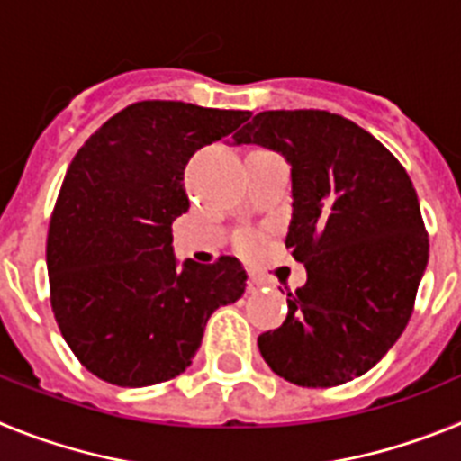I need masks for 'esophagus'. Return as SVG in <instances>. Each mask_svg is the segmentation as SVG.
Returning a JSON list of instances; mask_svg holds the SVG:
<instances>
[{
    "label": "esophagus",
    "mask_w": 461,
    "mask_h": 461,
    "mask_svg": "<svg viewBox=\"0 0 461 461\" xmlns=\"http://www.w3.org/2000/svg\"><path fill=\"white\" fill-rule=\"evenodd\" d=\"M263 284H266V281L260 279V276L251 275V276H249V286H247V288H249V293H256L260 286H263Z\"/></svg>",
    "instance_id": "1"
}]
</instances>
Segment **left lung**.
Wrapping results in <instances>:
<instances>
[{"label": "left lung", "mask_w": 461, "mask_h": 461, "mask_svg": "<svg viewBox=\"0 0 461 461\" xmlns=\"http://www.w3.org/2000/svg\"><path fill=\"white\" fill-rule=\"evenodd\" d=\"M233 140L291 166L286 247L307 266L260 356L303 388L362 376L404 332L429 258L413 182L372 133L325 110H266Z\"/></svg>", "instance_id": "obj_1"}]
</instances>
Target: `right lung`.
<instances>
[{
  "mask_svg": "<svg viewBox=\"0 0 461 461\" xmlns=\"http://www.w3.org/2000/svg\"><path fill=\"white\" fill-rule=\"evenodd\" d=\"M247 110L140 101L110 117L73 157L48 230L52 312L94 376L145 388L185 372L207 319L242 297L233 256L177 263L173 221L189 210L182 175Z\"/></svg>",
  "mask_w": 461,
  "mask_h": 461,
  "instance_id": "add662e5",
  "label": "right lung"
}]
</instances>
